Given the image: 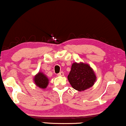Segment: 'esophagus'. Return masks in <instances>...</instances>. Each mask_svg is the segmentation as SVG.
Segmentation results:
<instances>
[{
  "mask_svg": "<svg viewBox=\"0 0 126 126\" xmlns=\"http://www.w3.org/2000/svg\"><path fill=\"white\" fill-rule=\"evenodd\" d=\"M57 76H64V73H63V72H60V73L57 74Z\"/></svg>",
  "mask_w": 126,
  "mask_h": 126,
  "instance_id": "obj_1",
  "label": "esophagus"
}]
</instances>
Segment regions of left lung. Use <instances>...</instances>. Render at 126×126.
<instances>
[{
    "instance_id": "8db88e82",
    "label": "left lung",
    "mask_w": 126,
    "mask_h": 126,
    "mask_svg": "<svg viewBox=\"0 0 126 126\" xmlns=\"http://www.w3.org/2000/svg\"><path fill=\"white\" fill-rule=\"evenodd\" d=\"M67 79L73 89L81 92L94 85L96 76L93 69L87 63L75 62L72 65Z\"/></svg>"
}]
</instances>
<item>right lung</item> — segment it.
<instances>
[{
    "mask_svg": "<svg viewBox=\"0 0 126 126\" xmlns=\"http://www.w3.org/2000/svg\"><path fill=\"white\" fill-rule=\"evenodd\" d=\"M34 83L38 88L41 89H46L49 83V79L43 72H39L33 78Z\"/></svg>",
    "mask_w": 126,
    "mask_h": 126,
    "instance_id": "obj_1",
    "label": "right lung"
}]
</instances>
